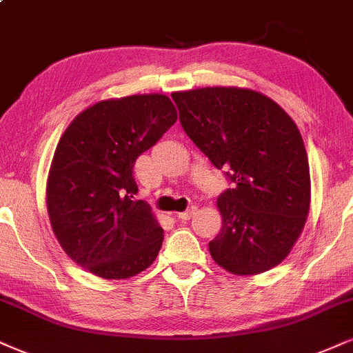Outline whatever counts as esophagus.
<instances>
[{"label":"esophagus","mask_w":353,"mask_h":353,"mask_svg":"<svg viewBox=\"0 0 353 353\" xmlns=\"http://www.w3.org/2000/svg\"><path fill=\"white\" fill-rule=\"evenodd\" d=\"M196 206H191L190 210H186V211H183V212H176V217L178 219H181V221H188V219H191V217H193L194 214H196Z\"/></svg>","instance_id":"obj_1"}]
</instances>
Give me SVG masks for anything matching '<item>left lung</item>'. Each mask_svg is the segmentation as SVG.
Listing matches in <instances>:
<instances>
[{
    "mask_svg": "<svg viewBox=\"0 0 353 353\" xmlns=\"http://www.w3.org/2000/svg\"><path fill=\"white\" fill-rule=\"evenodd\" d=\"M186 136L234 188L217 198L221 232L212 260L234 275H259L288 256L311 204L307 154L294 121L259 91L206 86L172 93Z\"/></svg>",
    "mask_w": 353,
    "mask_h": 353,
    "instance_id": "left-lung-1",
    "label": "left lung"
}]
</instances>
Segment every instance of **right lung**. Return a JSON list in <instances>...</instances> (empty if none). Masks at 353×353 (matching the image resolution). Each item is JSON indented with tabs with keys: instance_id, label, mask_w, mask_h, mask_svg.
Instances as JSON below:
<instances>
[{
	"instance_id": "add662e5",
	"label": "right lung",
	"mask_w": 353,
	"mask_h": 353,
	"mask_svg": "<svg viewBox=\"0 0 353 353\" xmlns=\"http://www.w3.org/2000/svg\"><path fill=\"white\" fill-rule=\"evenodd\" d=\"M160 93L103 99L81 111L60 137L47 178V212L65 254L104 280L149 268L163 242L150 206L132 201L137 157L175 124Z\"/></svg>"
}]
</instances>
